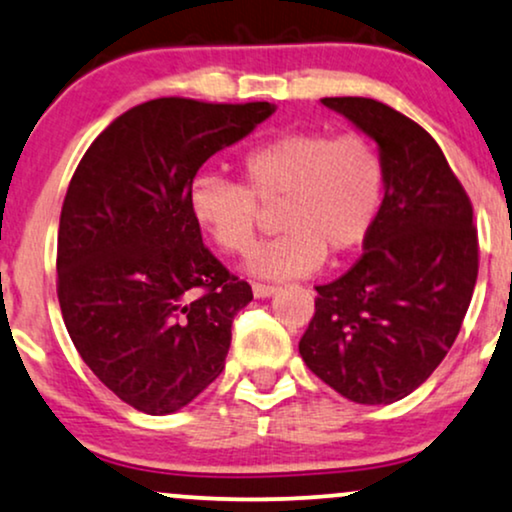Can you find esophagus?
<instances>
[{
  "instance_id": "esophagus-1",
  "label": "esophagus",
  "mask_w": 512,
  "mask_h": 512,
  "mask_svg": "<svg viewBox=\"0 0 512 512\" xmlns=\"http://www.w3.org/2000/svg\"><path fill=\"white\" fill-rule=\"evenodd\" d=\"M276 291H279L276 286H267V283H252V295H255V298H272Z\"/></svg>"
}]
</instances>
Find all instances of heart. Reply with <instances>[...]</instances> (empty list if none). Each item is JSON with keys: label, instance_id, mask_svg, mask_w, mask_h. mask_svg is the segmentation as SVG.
<instances>
[{"label": "heart", "instance_id": "1", "mask_svg": "<svg viewBox=\"0 0 512 512\" xmlns=\"http://www.w3.org/2000/svg\"><path fill=\"white\" fill-rule=\"evenodd\" d=\"M243 183L200 176L190 212L221 250L248 252L264 207H279V238L250 252L245 269L286 281L317 272L324 255L341 257L365 243L384 197V162L362 133L295 131L245 152Z\"/></svg>", "mask_w": 512, "mask_h": 512}]
</instances>
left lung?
I'll list each match as a JSON object with an SVG mask.
<instances>
[{
  "label": "left lung",
  "mask_w": 512,
  "mask_h": 512,
  "mask_svg": "<svg viewBox=\"0 0 512 512\" xmlns=\"http://www.w3.org/2000/svg\"><path fill=\"white\" fill-rule=\"evenodd\" d=\"M322 104L377 143L384 200L360 260L317 286L298 348L343 398L389 405L429 379L463 326L479 269L472 205L436 140L408 116L367 97Z\"/></svg>",
  "instance_id": "1"
}]
</instances>
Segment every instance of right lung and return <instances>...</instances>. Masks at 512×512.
<instances>
[{
    "mask_svg": "<svg viewBox=\"0 0 512 512\" xmlns=\"http://www.w3.org/2000/svg\"><path fill=\"white\" fill-rule=\"evenodd\" d=\"M274 112L269 102L159 97L104 128L71 178L57 243L61 315L85 365L135 410L178 412L224 369L252 291L205 248L188 193L209 157Z\"/></svg>",
    "mask_w": 512,
    "mask_h": 512,
    "instance_id": "right-lung-1",
    "label": "right lung"
}]
</instances>
